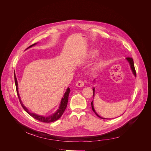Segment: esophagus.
I'll return each mask as SVG.
<instances>
[{"label": "esophagus", "instance_id": "obj_1", "mask_svg": "<svg viewBox=\"0 0 151 151\" xmlns=\"http://www.w3.org/2000/svg\"><path fill=\"white\" fill-rule=\"evenodd\" d=\"M76 86H78V87H83V86H84V83L83 81L80 80V81H78L77 83H76Z\"/></svg>", "mask_w": 151, "mask_h": 151}]
</instances>
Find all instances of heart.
<instances>
[{"mask_svg":"<svg viewBox=\"0 0 151 151\" xmlns=\"http://www.w3.org/2000/svg\"><path fill=\"white\" fill-rule=\"evenodd\" d=\"M99 54V52L96 50H91L89 52V54H88V56L90 57V58H93V57H95L96 56H97ZM101 65V62H99L96 63H95V65H93L91 68L92 71H95L96 70L98 67H99V65Z\"/></svg>","mask_w":151,"mask_h":151,"instance_id":"heart-1","label":"heart"}]
</instances>
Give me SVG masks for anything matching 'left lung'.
I'll return each instance as SVG.
<instances>
[{
	"label": "left lung",
	"mask_w": 151,
	"mask_h": 151,
	"mask_svg": "<svg viewBox=\"0 0 151 151\" xmlns=\"http://www.w3.org/2000/svg\"><path fill=\"white\" fill-rule=\"evenodd\" d=\"M126 60L129 63V65H130V68H131V71H132V74H134V76L136 77V72H135V67H134V61H133V59H132V58H126ZM93 82L95 83V80H93ZM95 88H93V98H94V96H95ZM93 101H92V102H91V106H92V110H93V112L96 114V115L97 116H98L99 117L101 118V119H111L104 118V117H101L99 115H98V113L96 112V111H95V109H94V106H93Z\"/></svg>",
	"instance_id": "1"
}]
</instances>
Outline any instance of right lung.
I'll list each match as a JSON object with an SVG mask.
<instances>
[{"label": "right lung", "mask_w": 151, "mask_h": 151, "mask_svg": "<svg viewBox=\"0 0 151 151\" xmlns=\"http://www.w3.org/2000/svg\"><path fill=\"white\" fill-rule=\"evenodd\" d=\"M37 43H34L32 45L29 46V47H28L25 50L35 46V45H37ZM14 81H15V84H16V91H17V95L20 101V102L21 104V105L23 109L25 110V111L29 114L31 116H32L33 118H34L35 119L43 122V123H51V122H53L55 121H56L57 120H58L63 114V113L65 111V109H66L67 105V102H68V95H69V93L70 92V89L68 87L66 89V91L65 92V94L63 95V97L62 98L60 104L59 105V108L58 109V110L52 115L48 116H41V115H38L37 114H35L34 113H31L29 112V110L26 108L24 104L22 102V100L20 99V95L19 93V88H18V82H17V80L16 76V74L14 73Z\"/></svg>", "instance_id": "add662e5"}]
</instances>
